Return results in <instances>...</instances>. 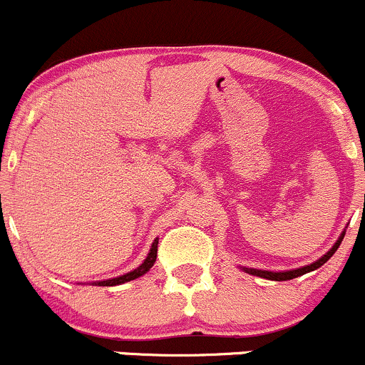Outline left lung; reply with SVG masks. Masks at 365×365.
<instances>
[{
  "label": "left lung",
  "instance_id": "obj_1",
  "mask_svg": "<svg viewBox=\"0 0 365 365\" xmlns=\"http://www.w3.org/2000/svg\"><path fill=\"white\" fill-rule=\"evenodd\" d=\"M345 229H343V232L339 235V237L336 240V243L333 245L329 250L326 252V255H322L321 259L312 262V264L309 265H304V267H298V269H292V271H264V269H253V267H241V271H245L247 274H252V276H259V277H264V279H271V281H288V279H294V277L298 276H304L307 272H312L315 269H319L321 265H324L327 260L331 259V257L334 255V252L339 248V245H341L343 241V236H345Z\"/></svg>",
  "mask_w": 365,
  "mask_h": 365
}]
</instances>
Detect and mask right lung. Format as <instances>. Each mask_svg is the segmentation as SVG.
Returning <instances> with one entry per match:
<instances>
[{"instance_id":"obj_1","label":"right lung","mask_w":365,"mask_h":365,"mask_svg":"<svg viewBox=\"0 0 365 365\" xmlns=\"http://www.w3.org/2000/svg\"><path fill=\"white\" fill-rule=\"evenodd\" d=\"M157 250H158V237H155V241H153V243H151V248H150L148 255H146L145 262H143V264L139 265V267H136V269H134V271H130L128 274H122V276L112 277V279L94 281L93 284L94 286H117V284H124V282L134 281V279H138V277L145 276V274L148 272L151 267H153L155 260H157Z\"/></svg>"}]
</instances>
